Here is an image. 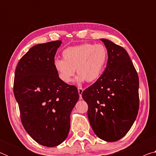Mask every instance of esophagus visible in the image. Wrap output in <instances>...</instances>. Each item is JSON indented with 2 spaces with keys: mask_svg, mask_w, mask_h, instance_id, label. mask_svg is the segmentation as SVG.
<instances>
[{
  "mask_svg": "<svg viewBox=\"0 0 156 156\" xmlns=\"http://www.w3.org/2000/svg\"><path fill=\"white\" fill-rule=\"evenodd\" d=\"M78 91L79 96H80V98L82 99V94H83V89L82 87H78Z\"/></svg>",
  "mask_w": 156,
  "mask_h": 156,
  "instance_id": "esophagus-1",
  "label": "esophagus"
}]
</instances>
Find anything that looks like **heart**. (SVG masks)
Wrapping results in <instances>:
<instances>
[{
  "label": "heart",
  "mask_w": 156,
  "mask_h": 156,
  "mask_svg": "<svg viewBox=\"0 0 156 156\" xmlns=\"http://www.w3.org/2000/svg\"><path fill=\"white\" fill-rule=\"evenodd\" d=\"M63 59H56L55 69L60 80L69 84L75 73L78 83H94L101 76L106 64L108 52L103 44L83 43L66 48L62 53Z\"/></svg>",
  "instance_id": "heart-1"
}]
</instances>
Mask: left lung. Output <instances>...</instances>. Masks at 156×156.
<instances>
[{"instance_id": "1", "label": "left lung", "mask_w": 156, "mask_h": 156, "mask_svg": "<svg viewBox=\"0 0 156 156\" xmlns=\"http://www.w3.org/2000/svg\"><path fill=\"white\" fill-rule=\"evenodd\" d=\"M108 52L107 67L100 77L83 92L94 133L107 142L125 136L139 109V78L133 62L122 47L100 39Z\"/></svg>"}]
</instances>
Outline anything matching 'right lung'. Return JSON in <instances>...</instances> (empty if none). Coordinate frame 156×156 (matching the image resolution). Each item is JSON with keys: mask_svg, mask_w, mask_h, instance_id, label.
<instances>
[{"mask_svg": "<svg viewBox=\"0 0 156 156\" xmlns=\"http://www.w3.org/2000/svg\"><path fill=\"white\" fill-rule=\"evenodd\" d=\"M61 41L38 44L21 58L15 70L14 94L29 135L45 147L68 136L70 114L79 98L77 87L64 83L54 66Z\"/></svg>", "mask_w": 156, "mask_h": 156, "instance_id": "obj_1", "label": "right lung"}]
</instances>
